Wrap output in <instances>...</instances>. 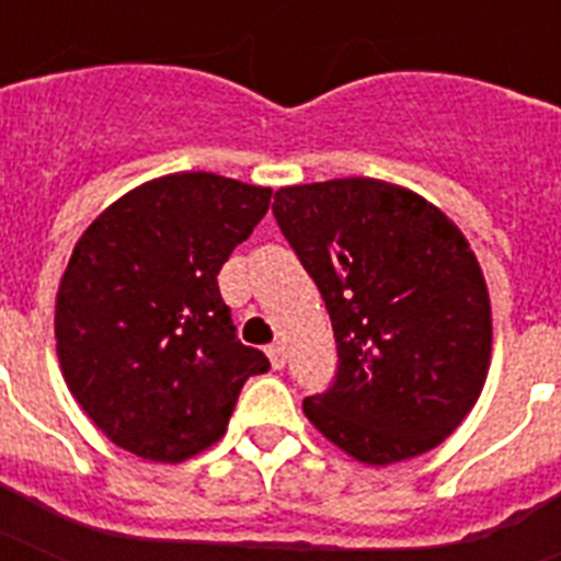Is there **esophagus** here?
<instances>
[{
    "instance_id": "obj_1",
    "label": "esophagus",
    "mask_w": 561,
    "mask_h": 561,
    "mask_svg": "<svg viewBox=\"0 0 561 561\" xmlns=\"http://www.w3.org/2000/svg\"><path fill=\"white\" fill-rule=\"evenodd\" d=\"M267 358H271L273 369L285 367V360H288V355H285V346H282V343H273V346H267Z\"/></svg>"
}]
</instances>
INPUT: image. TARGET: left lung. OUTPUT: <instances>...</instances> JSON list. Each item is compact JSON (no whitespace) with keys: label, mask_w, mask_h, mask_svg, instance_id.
I'll use <instances>...</instances> for the list:
<instances>
[{"label":"left lung","mask_w":561,"mask_h":561,"mask_svg":"<svg viewBox=\"0 0 561 561\" xmlns=\"http://www.w3.org/2000/svg\"><path fill=\"white\" fill-rule=\"evenodd\" d=\"M273 215L337 341L334 383L302 401L311 425L367 466L436 448L474 408L492 355L466 236L416 192L373 178L285 186Z\"/></svg>","instance_id":"8db88e82"}]
</instances>
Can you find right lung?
<instances>
[{"label":"right lung","mask_w":561,"mask_h":561,"mask_svg":"<svg viewBox=\"0 0 561 561\" xmlns=\"http://www.w3.org/2000/svg\"><path fill=\"white\" fill-rule=\"evenodd\" d=\"M271 188L209 171L151 180L78 238L55 302L66 387L101 434L183 462L227 434L238 392L271 360L236 337L218 273Z\"/></svg>","instance_id":"obj_1"}]
</instances>
